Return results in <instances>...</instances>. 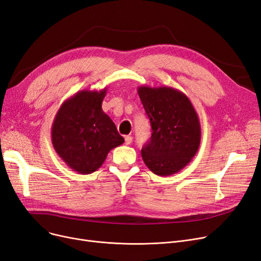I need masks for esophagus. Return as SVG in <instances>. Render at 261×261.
<instances>
[{
  "label": "esophagus",
  "instance_id": "obj_1",
  "mask_svg": "<svg viewBox=\"0 0 261 261\" xmlns=\"http://www.w3.org/2000/svg\"><path fill=\"white\" fill-rule=\"evenodd\" d=\"M131 143H132V137L125 136L124 137V144H125V145H129V144H131Z\"/></svg>",
  "mask_w": 261,
  "mask_h": 261
}]
</instances>
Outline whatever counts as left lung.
<instances>
[{
  "label": "left lung",
  "mask_w": 261,
  "mask_h": 261,
  "mask_svg": "<svg viewBox=\"0 0 261 261\" xmlns=\"http://www.w3.org/2000/svg\"><path fill=\"white\" fill-rule=\"evenodd\" d=\"M151 123V138L142 148L147 168L159 176L184 169L196 156L201 142L199 116L188 96L169 86L138 87Z\"/></svg>",
  "instance_id": "obj_1"
}]
</instances>
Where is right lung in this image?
Wrapping results in <instances>:
<instances>
[{
  "instance_id": "obj_1",
  "label": "right lung",
  "mask_w": 261,
  "mask_h": 261,
  "mask_svg": "<svg viewBox=\"0 0 261 261\" xmlns=\"http://www.w3.org/2000/svg\"><path fill=\"white\" fill-rule=\"evenodd\" d=\"M108 88L84 89L66 99L57 112L51 127L56 152L73 171L90 174L108 153L124 142L113 120L102 110Z\"/></svg>"
}]
</instances>
